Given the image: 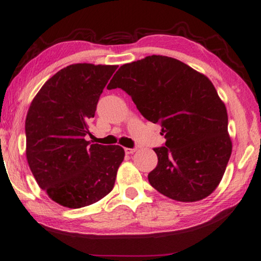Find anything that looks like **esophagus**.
I'll return each mask as SVG.
<instances>
[{"label": "esophagus", "instance_id": "obj_1", "mask_svg": "<svg viewBox=\"0 0 261 261\" xmlns=\"http://www.w3.org/2000/svg\"><path fill=\"white\" fill-rule=\"evenodd\" d=\"M136 151V148H125V152L127 154H132Z\"/></svg>", "mask_w": 261, "mask_h": 261}]
</instances>
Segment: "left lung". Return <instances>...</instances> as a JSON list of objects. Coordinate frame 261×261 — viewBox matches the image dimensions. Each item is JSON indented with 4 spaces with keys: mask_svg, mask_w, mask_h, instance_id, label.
Returning <instances> with one entry per match:
<instances>
[{
    "mask_svg": "<svg viewBox=\"0 0 261 261\" xmlns=\"http://www.w3.org/2000/svg\"><path fill=\"white\" fill-rule=\"evenodd\" d=\"M121 88L141 114L159 122L165 147L148 179L179 202H197L220 184L231 154L225 104L207 76L167 56H148L120 66L108 89Z\"/></svg>",
    "mask_w": 261,
    "mask_h": 261,
    "instance_id": "1",
    "label": "left lung"
}]
</instances>
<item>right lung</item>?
I'll return each instance as SVG.
<instances>
[{
	"label": "right lung",
	"instance_id": "add662e5",
	"mask_svg": "<svg viewBox=\"0 0 261 261\" xmlns=\"http://www.w3.org/2000/svg\"><path fill=\"white\" fill-rule=\"evenodd\" d=\"M117 65L72 64L41 87L25 121L26 158L54 202L80 208L113 189L125 157L119 145L90 144L88 122Z\"/></svg>",
	"mask_w": 261,
	"mask_h": 261
}]
</instances>
